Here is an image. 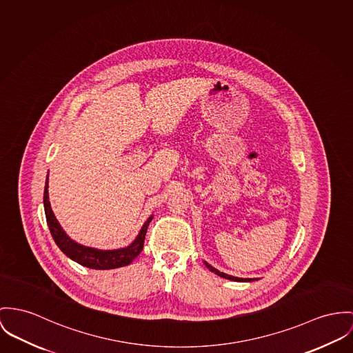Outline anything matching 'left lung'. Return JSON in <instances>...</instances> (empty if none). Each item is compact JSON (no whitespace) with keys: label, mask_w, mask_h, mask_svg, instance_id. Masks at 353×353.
Segmentation results:
<instances>
[{"label":"left lung","mask_w":353,"mask_h":353,"mask_svg":"<svg viewBox=\"0 0 353 353\" xmlns=\"http://www.w3.org/2000/svg\"><path fill=\"white\" fill-rule=\"evenodd\" d=\"M204 265L211 270L212 272H215L216 275L219 276H221V278H225V279H230V281H235V282H252V281H255L256 278H238V276H232V275H228V274H225V272H219L216 270L215 268H212L210 263H207L205 261H204Z\"/></svg>","instance_id":"left-lung-1"}]
</instances>
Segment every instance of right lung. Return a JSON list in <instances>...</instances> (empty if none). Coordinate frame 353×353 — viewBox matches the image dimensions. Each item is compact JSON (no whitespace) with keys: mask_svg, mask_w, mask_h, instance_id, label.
Masks as SVG:
<instances>
[{"mask_svg":"<svg viewBox=\"0 0 353 353\" xmlns=\"http://www.w3.org/2000/svg\"><path fill=\"white\" fill-rule=\"evenodd\" d=\"M44 211H46V217H47L51 235L57 247L74 262L94 270H111V269H118V268L130 265L143 248V241L148 231V225L153 219L152 215L143 223L136 239L128 247L117 248V250H99V248L83 245L72 241L65 234V231L63 230V227L54 216V211L51 208V203H50V196H48V176L46 180V188H44Z\"/></svg>","mask_w":353,"mask_h":353,"instance_id":"obj_1","label":"right lung"}]
</instances>
